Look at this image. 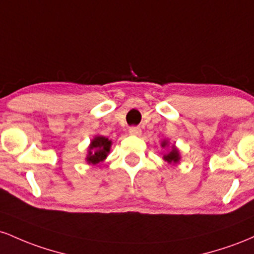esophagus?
<instances>
[{"instance_id":"obj_1","label":"esophagus","mask_w":254,"mask_h":254,"mask_svg":"<svg viewBox=\"0 0 254 254\" xmlns=\"http://www.w3.org/2000/svg\"><path fill=\"white\" fill-rule=\"evenodd\" d=\"M129 134H132V135H140L141 134L140 127H130L129 128Z\"/></svg>"}]
</instances>
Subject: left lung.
<instances>
[{
  "label": "left lung",
  "instance_id": "8db88e82",
  "mask_svg": "<svg viewBox=\"0 0 254 254\" xmlns=\"http://www.w3.org/2000/svg\"><path fill=\"white\" fill-rule=\"evenodd\" d=\"M162 147H167L168 146V140H163L161 144ZM163 159L165 162H168L169 164H176L179 161H180V152L179 150L176 149L175 146H172V150L169 151L168 153H165L163 156Z\"/></svg>",
  "mask_w": 254,
  "mask_h": 254
}]
</instances>
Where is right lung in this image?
<instances>
[{
	"instance_id": "right-lung-1",
	"label": "right lung",
	"mask_w": 254,
	"mask_h": 254,
	"mask_svg": "<svg viewBox=\"0 0 254 254\" xmlns=\"http://www.w3.org/2000/svg\"><path fill=\"white\" fill-rule=\"evenodd\" d=\"M112 146V140L102 135H97L91 140L86 161L89 164H98L107 158Z\"/></svg>"
}]
</instances>
